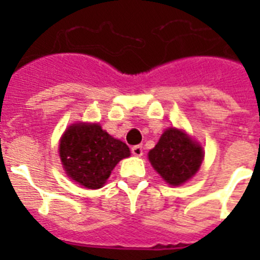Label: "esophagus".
Wrapping results in <instances>:
<instances>
[{
	"instance_id": "1",
	"label": "esophagus",
	"mask_w": 260,
	"mask_h": 260,
	"mask_svg": "<svg viewBox=\"0 0 260 260\" xmlns=\"http://www.w3.org/2000/svg\"><path fill=\"white\" fill-rule=\"evenodd\" d=\"M132 152L134 156H138V157H141L143 155V147L141 144H138V146H134L132 148Z\"/></svg>"
}]
</instances>
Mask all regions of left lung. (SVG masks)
I'll return each instance as SVG.
<instances>
[{"label":"left lung","instance_id":"left-lung-1","mask_svg":"<svg viewBox=\"0 0 260 260\" xmlns=\"http://www.w3.org/2000/svg\"><path fill=\"white\" fill-rule=\"evenodd\" d=\"M203 156V150L197 142L174 127L168 128L148 153L155 171L173 186L190 180L201 167Z\"/></svg>","mask_w":260,"mask_h":260}]
</instances>
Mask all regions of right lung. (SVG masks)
<instances>
[{
	"label": "right lung",
	"instance_id": "obj_1",
	"mask_svg": "<svg viewBox=\"0 0 260 260\" xmlns=\"http://www.w3.org/2000/svg\"><path fill=\"white\" fill-rule=\"evenodd\" d=\"M128 156V147L98 123L70 126L59 143V157L66 173L87 189L102 187L117 162Z\"/></svg>",
	"mask_w": 260,
	"mask_h": 260
}]
</instances>
